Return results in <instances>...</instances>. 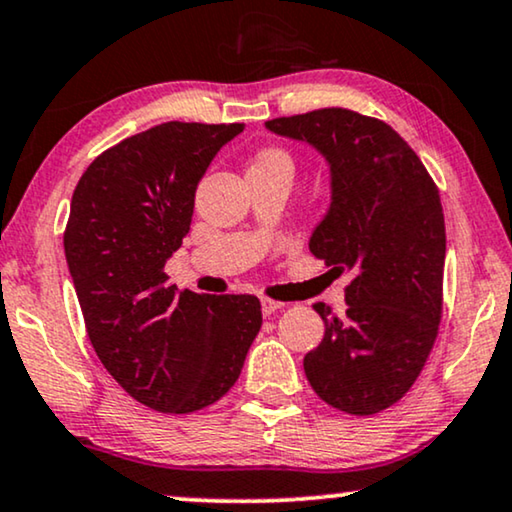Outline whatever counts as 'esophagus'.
<instances>
[{
    "label": "esophagus",
    "instance_id": "1",
    "mask_svg": "<svg viewBox=\"0 0 512 512\" xmlns=\"http://www.w3.org/2000/svg\"><path fill=\"white\" fill-rule=\"evenodd\" d=\"M283 302H278V299H271V297H262V313L264 316H271V313H276L278 309H283Z\"/></svg>",
    "mask_w": 512,
    "mask_h": 512
}]
</instances>
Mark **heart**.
Returning <instances> with one entry per match:
<instances>
[{
	"label": "heart",
	"instance_id": "obj_1",
	"mask_svg": "<svg viewBox=\"0 0 512 512\" xmlns=\"http://www.w3.org/2000/svg\"><path fill=\"white\" fill-rule=\"evenodd\" d=\"M264 163H288V166H290V156L285 154L283 149L267 147V149H262V152H257L255 161H252V166H264Z\"/></svg>",
	"mask_w": 512,
	"mask_h": 512
}]
</instances>
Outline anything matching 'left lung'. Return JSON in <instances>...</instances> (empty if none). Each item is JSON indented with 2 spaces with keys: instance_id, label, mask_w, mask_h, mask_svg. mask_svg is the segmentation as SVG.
<instances>
[{
  "instance_id": "1",
  "label": "left lung",
  "mask_w": 512,
  "mask_h": 512,
  "mask_svg": "<svg viewBox=\"0 0 512 512\" xmlns=\"http://www.w3.org/2000/svg\"><path fill=\"white\" fill-rule=\"evenodd\" d=\"M318 147L332 168V206L309 248L337 274L353 271L346 311L313 304L325 337L304 356L320 400L339 412H384L410 391L438 339L445 215L438 185L386 121L344 107L267 121Z\"/></svg>"
}]
</instances>
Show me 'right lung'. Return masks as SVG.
<instances>
[{
    "instance_id": "1",
    "label": "right lung",
    "mask_w": 512,
    "mask_h": 512,
    "mask_svg": "<svg viewBox=\"0 0 512 512\" xmlns=\"http://www.w3.org/2000/svg\"><path fill=\"white\" fill-rule=\"evenodd\" d=\"M241 131L159 124L95 156L72 194L63 243L86 335L149 410L189 414L217 403L262 327L255 295L177 292L163 271L189 234L196 185Z\"/></svg>"
}]
</instances>
